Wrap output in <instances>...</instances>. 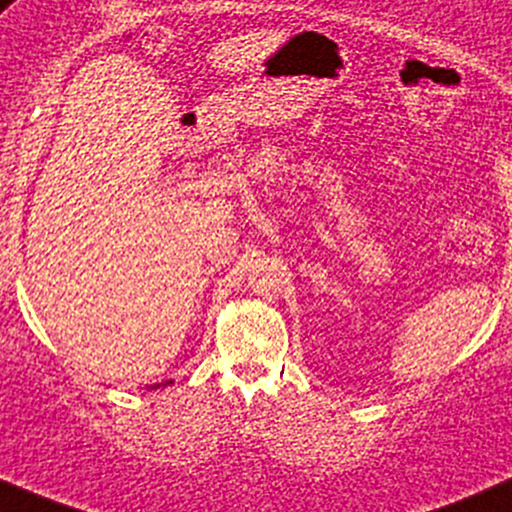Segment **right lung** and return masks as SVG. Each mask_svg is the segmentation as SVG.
<instances>
[{
    "label": "right lung",
    "instance_id": "add662e5",
    "mask_svg": "<svg viewBox=\"0 0 512 512\" xmlns=\"http://www.w3.org/2000/svg\"><path fill=\"white\" fill-rule=\"evenodd\" d=\"M166 384H169V382H166ZM159 387V384H154V389H157Z\"/></svg>",
    "mask_w": 512,
    "mask_h": 512
}]
</instances>
